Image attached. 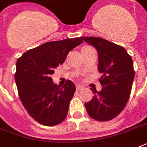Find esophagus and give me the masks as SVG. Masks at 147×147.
I'll use <instances>...</instances> for the list:
<instances>
[{
    "mask_svg": "<svg viewBox=\"0 0 147 147\" xmlns=\"http://www.w3.org/2000/svg\"><path fill=\"white\" fill-rule=\"evenodd\" d=\"M82 88H83V87L82 86V85H76V90H77V91H81V90L82 89Z\"/></svg>",
    "mask_w": 147,
    "mask_h": 147,
    "instance_id": "34e87169",
    "label": "esophagus"
}]
</instances>
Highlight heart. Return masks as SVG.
Instances as JSON below:
<instances>
[{
	"label": "heart",
	"instance_id": "obj_1",
	"mask_svg": "<svg viewBox=\"0 0 147 147\" xmlns=\"http://www.w3.org/2000/svg\"><path fill=\"white\" fill-rule=\"evenodd\" d=\"M88 48H91V47H83L82 49H82H88Z\"/></svg>",
	"mask_w": 147,
	"mask_h": 147
}]
</instances>
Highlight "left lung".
Returning a JSON list of instances; mask_svg holds the SVG:
<instances>
[{"label":"left lung","mask_w":147,"mask_h":147,"mask_svg":"<svg viewBox=\"0 0 147 147\" xmlns=\"http://www.w3.org/2000/svg\"><path fill=\"white\" fill-rule=\"evenodd\" d=\"M82 40L98 51L99 78L102 89L92 90L94 96L85 103L92 118L111 121L125 107L130 98L135 71L132 58L123 47L100 37L82 36Z\"/></svg>","instance_id":"8db88e82"}]
</instances>
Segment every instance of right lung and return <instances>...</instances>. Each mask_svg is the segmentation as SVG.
Segmentation results:
<instances>
[{
    "instance_id": "obj_1",
    "label": "right lung",
    "mask_w": 147,
    "mask_h": 147,
    "mask_svg": "<svg viewBox=\"0 0 147 147\" xmlns=\"http://www.w3.org/2000/svg\"><path fill=\"white\" fill-rule=\"evenodd\" d=\"M81 38L46 42L17 59L15 82L22 104L38 123L55 126L64 121L76 85L68 80L60 88L50 77L68 53L82 43Z\"/></svg>"
}]
</instances>
